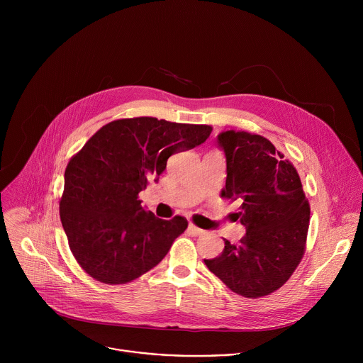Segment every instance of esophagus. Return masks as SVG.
Instances as JSON below:
<instances>
[{
  "mask_svg": "<svg viewBox=\"0 0 363 363\" xmlns=\"http://www.w3.org/2000/svg\"><path fill=\"white\" fill-rule=\"evenodd\" d=\"M188 233H189L191 235L196 237V235H201L203 231H202L201 228H198L196 225H194V224H189V225H188Z\"/></svg>",
  "mask_w": 363,
  "mask_h": 363,
  "instance_id": "34e87169",
  "label": "esophagus"
}]
</instances>
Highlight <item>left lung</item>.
<instances>
[{
    "instance_id": "obj_1",
    "label": "left lung",
    "mask_w": 363,
    "mask_h": 363,
    "mask_svg": "<svg viewBox=\"0 0 363 363\" xmlns=\"http://www.w3.org/2000/svg\"><path fill=\"white\" fill-rule=\"evenodd\" d=\"M218 146L227 161L221 196L241 203L237 218L247 233L238 244L224 240L223 252L203 263L234 293L263 297L298 266L310 206L296 168L264 136L227 130L218 135Z\"/></svg>"
}]
</instances>
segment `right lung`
Returning <instances> with one entry per match:
<instances>
[{
  "instance_id": "right-lung-1",
  "label": "right lung",
  "mask_w": 363,
  "mask_h": 363,
  "mask_svg": "<svg viewBox=\"0 0 363 363\" xmlns=\"http://www.w3.org/2000/svg\"><path fill=\"white\" fill-rule=\"evenodd\" d=\"M211 130L147 116L119 119L100 128L69 161L60 220L90 277L125 284L161 263L188 221L155 217L138 195L149 179H160L171 155L203 143Z\"/></svg>"
}]
</instances>
